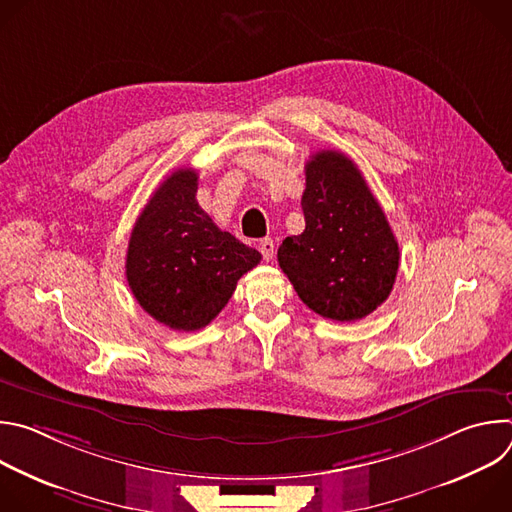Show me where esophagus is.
<instances>
[{"mask_svg":"<svg viewBox=\"0 0 512 512\" xmlns=\"http://www.w3.org/2000/svg\"><path fill=\"white\" fill-rule=\"evenodd\" d=\"M259 251H261V255H263L265 261H271V259H273V253H275V243H273L271 239H263V241L259 243Z\"/></svg>","mask_w":512,"mask_h":512,"instance_id":"esophagus-1","label":"esophagus"}]
</instances>
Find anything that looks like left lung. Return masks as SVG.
I'll use <instances>...</instances> for the list:
<instances>
[{
	"instance_id": "obj_1",
	"label": "left lung",
	"mask_w": 512,
	"mask_h": 512,
	"mask_svg": "<svg viewBox=\"0 0 512 512\" xmlns=\"http://www.w3.org/2000/svg\"><path fill=\"white\" fill-rule=\"evenodd\" d=\"M306 229L287 237L277 261L300 300L316 314L354 322L391 294L399 245L356 164L322 150L306 164Z\"/></svg>"
}]
</instances>
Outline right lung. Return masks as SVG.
Here are the masks:
<instances>
[{"label": "right lung", "mask_w": 512, "mask_h": 512, "mask_svg": "<svg viewBox=\"0 0 512 512\" xmlns=\"http://www.w3.org/2000/svg\"><path fill=\"white\" fill-rule=\"evenodd\" d=\"M198 174L172 172L143 206L125 275L139 306L172 330H200L229 304L261 253L221 231L196 200Z\"/></svg>", "instance_id": "add662e5"}]
</instances>
